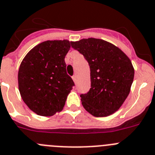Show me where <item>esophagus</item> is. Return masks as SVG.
<instances>
[{
	"label": "esophagus",
	"mask_w": 155,
	"mask_h": 155,
	"mask_svg": "<svg viewBox=\"0 0 155 155\" xmlns=\"http://www.w3.org/2000/svg\"><path fill=\"white\" fill-rule=\"evenodd\" d=\"M72 79H73V81H74V83H76V75H74V76H72Z\"/></svg>",
	"instance_id": "1"
}]
</instances>
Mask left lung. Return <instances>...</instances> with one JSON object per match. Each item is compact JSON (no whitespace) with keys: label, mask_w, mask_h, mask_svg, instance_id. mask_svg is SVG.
<instances>
[{"label":"left lung","mask_w":155,"mask_h":155,"mask_svg":"<svg viewBox=\"0 0 155 155\" xmlns=\"http://www.w3.org/2000/svg\"><path fill=\"white\" fill-rule=\"evenodd\" d=\"M71 44L83 54L90 68L91 88L86 94L80 95L84 109L97 117L114 114L130 91L134 76L130 59L105 40L89 38Z\"/></svg>","instance_id":"1"}]
</instances>
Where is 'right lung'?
Wrapping results in <instances>:
<instances>
[{"mask_svg": "<svg viewBox=\"0 0 155 155\" xmlns=\"http://www.w3.org/2000/svg\"><path fill=\"white\" fill-rule=\"evenodd\" d=\"M69 40H48L31 48L18 74L21 97L31 110L50 117L62 110L74 83L66 72Z\"/></svg>", "mask_w": 155, "mask_h": 155, "instance_id": "add662e5", "label": "right lung"}]
</instances>
